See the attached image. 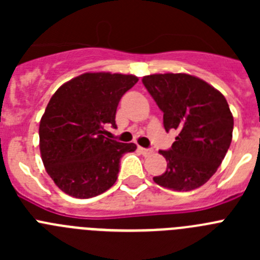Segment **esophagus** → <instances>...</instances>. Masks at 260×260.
Masks as SVG:
<instances>
[{
    "label": "esophagus",
    "instance_id": "1",
    "mask_svg": "<svg viewBox=\"0 0 260 260\" xmlns=\"http://www.w3.org/2000/svg\"><path fill=\"white\" fill-rule=\"evenodd\" d=\"M138 150H139V152H141L142 155H144V156H148V155H151V153H153V150H151V148H143V147H138Z\"/></svg>",
    "mask_w": 260,
    "mask_h": 260
}]
</instances>
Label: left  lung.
I'll list each match as a JSON object with an SVG mask.
<instances>
[{
	"label": "left lung",
	"mask_w": 260,
	"mask_h": 260,
	"mask_svg": "<svg viewBox=\"0 0 260 260\" xmlns=\"http://www.w3.org/2000/svg\"><path fill=\"white\" fill-rule=\"evenodd\" d=\"M164 116L167 132L178 130L168 151L167 171L157 185L190 191L207 182L224 160L232 142L233 116L224 95L189 74H152L142 79Z\"/></svg>",
	"instance_id": "8db88e82"
}]
</instances>
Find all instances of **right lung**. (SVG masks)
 <instances>
[{"label":"right lung","instance_id":"obj_1","mask_svg":"<svg viewBox=\"0 0 260 260\" xmlns=\"http://www.w3.org/2000/svg\"><path fill=\"white\" fill-rule=\"evenodd\" d=\"M138 82L135 75L86 73L62 84L41 117V160L63 192L92 198L117 181L123 153L137 150L105 137L116 127V110L123 93Z\"/></svg>","mask_w":260,"mask_h":260}]
</instances>
